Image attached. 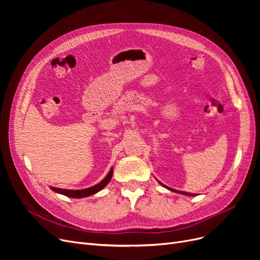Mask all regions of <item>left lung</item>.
Returning <instances> with one entry per match:
<instances>
[{"label":"left lung","instance_id":"obj_1","mask_svg":"<svg viewBox=\"0 0 260 260\" xmlns=\"http://www.w3.org/2000/svg\"><path fill=\"white\" fill-rule=\"evenodd\" d=\"M159 182V181H158ZM161 185H163L165 187H167L168 189H170V190H172V192H175V193H180V194H182V195H186V196H195V194H190V193H186V192H180V190H176V189H174V188H171V187H168L167 185H165V184H162L161 182H159Z\"/></svg>","mask_w":260,"mask_h":260}]
</instances>
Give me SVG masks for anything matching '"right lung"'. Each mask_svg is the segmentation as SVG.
Instances as JSON below:
<instances>
[{"instance_id": "add662e5", "label": "right lung", "mask_w": 260, "mask_h": 260, "mask_svg": "<svg viewBox=\"0 0 260 260\" xmlns=\"http://www.w3.org/2000/svg\"><path fill=\"white\" fill-rule=\"evenodd\" d=\"M112 177H113V168L111 169V171H109L107 176L105 177V178L100 183L95 184V185H93L91 187L84 188V189H64V188H59V187L51 186L50 188L53 190V192L62 194V195L67 196V197H71V198H83V197H87V196H90V195H93L95 193L100 192V190L102 188H104L107 185V183L111 181Z\"/></svg>"}]
</instances>
